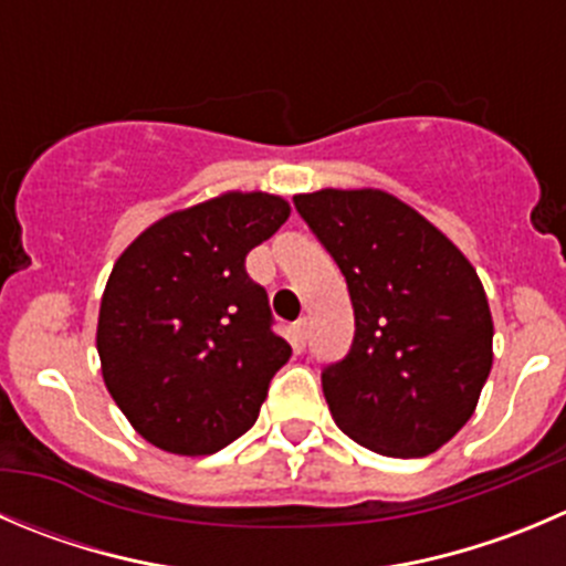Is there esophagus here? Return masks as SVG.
<instances>
[{"mask_svg":"<svg viewBox=\"0 0 566 566\" xmlns=\"http://www.w3.org/2000/svg\"><path fill=\"white\" fill-rule=\"evenodd\" d=\"M293 337H295V343H298V345L306 343V321H304V317L293 323Z\"/></svg>","mask_w":566,"mask_h":566,"instance_id":"esophagus-1","label":"esophagus"}]
</instances>
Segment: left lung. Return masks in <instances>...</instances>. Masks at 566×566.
Wrapping results in <instances>:
<instances>
[{
  "mask_svg": "<svg viewBox=\"0 0 566 566\" xmlns=\"http://www.w3.org/2000/svg\"><path fill=\"white\" fill-rule=\"evenodd\" d=\"M354 304V343L321 381L334 422L384 457H429L473 417L492 315L468 256L384 190L295 196Z\"/></svg>",
  "mask_w": 566,
  "mask_h": 566,
  "instance_id": "1",
  "label": "left lung"
}]
</instances>
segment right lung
<instances>
[{"mask_svg": "<svg viewBox=\"0 0 566 566\" xmlns=\"http://www.w3.org/2000/svg\"><path fill=\"white\" fill-rule=\"evenodd\" d=\"M290 218L271 193H223L151 223L113 265L96 348L109 395L151 446L207 457L251 429L293 348L245 256Z\"/></svg>", "mask_w": 566, "mask_h": 566, "instance_id": "right-lung-1", "label": "right lung"}]
</instances>
